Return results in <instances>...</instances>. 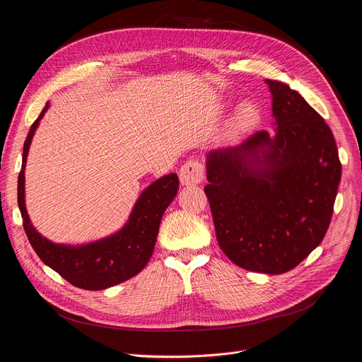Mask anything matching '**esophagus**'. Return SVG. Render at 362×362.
I'll use <instances>...</instances> for the list:
<instances>
[{
  "mask_svg": "<svg viewBox=\"0 0 362 362\" xmlns=\"http://www.w3.org/2000/svg\"><path fill=\"white\" fill-rule=\"evenodd\" d=\"M203 178H204V168L196 159L187 160L180 169V180L182 185H197L203 181Z\"/></svg>",
  "mask_w": 362,
  "mask_h": 362,
  "instance_id": "1",
  "label": "esophagus"
}]
</instances>
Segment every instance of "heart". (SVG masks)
<instances>
[{"label":"heart","mask_w":362,"mask_h":362,"mask_svg":"<svg viewBox=\"0 0 362 362\" xmlns=\"http://www.w3.org/2000/svg\"><path fill=\"white\" fill-rule=\"evenodd\" d=\"M257 121V111L251 103H244L240 106V110L237 111L235 117L232 119V127L233 130L241 132L247 130L250 127H252Z\"/></svg>","instance_id":"heart-1"}]
</instances>
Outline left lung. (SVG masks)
I'll return each mask as SVG.
<instances>
[{
  "mask_svg": "<svg viewBox=\"0 0 362 362\" xmlns=\"http://www.w3.org/2000/svg\"><path fill=\"white\" fill-rule=\"evenodd\" d=\"M266 83L276 136L257 132L240 146L210 152L204 193L228 259L279 274L323 241L342 165L323 117L288 84Z\"/></svg>",
  "mask_w": 362,
  "mask_h": 362,
  "instance_id": "obj_1",
  "label": "left lung"
}]
</instances>
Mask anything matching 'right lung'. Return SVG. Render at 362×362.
<instances>
[{"instance_id": "1", "label": "right lung", "mask_w": 362, "mask_h": 362, "mask_svg": "<svg viewBox=\"0 0 362 362\" xmlns=\"http://www.w3.org/2000/svg\"><path fill=\"white\" fill-rule=\"evenodd\" d=\"M48 108L49 103L47 102L30 127L17 181V202L28 240L42 262L77 288L100 291L129 281L141 272L152 257L163 211L177 196L178 177L169 174L148 185L137 200L130 221L112 237L80 247L58 245L48 241L32 226L25 206V166L29 146L39 121Z\"/></svg>"}]
</instances>
